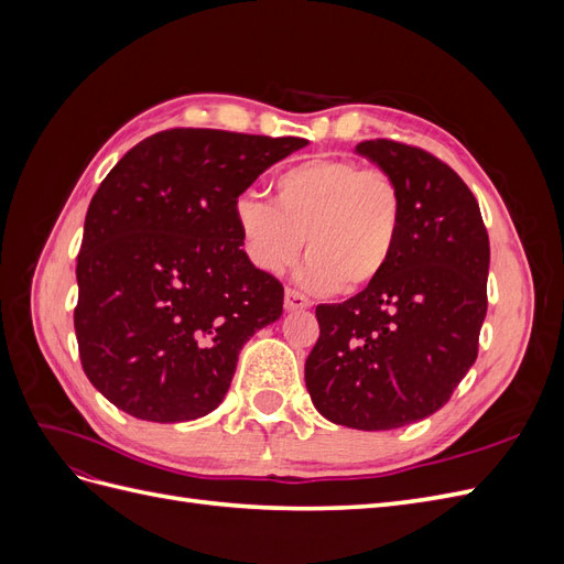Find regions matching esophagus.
<instances>
[{"label":"esophagus","mask_w":564,"mask_h":564,"mask_svg":"<svg viewBox=\"0 0 564 564\" xmlns=\"http://www.w3.org/2000/svg\"><path fill=\"white\" fill-rule=\"evenodd\" d=\"M284 308L286 311H305V308H311V301L305 299L301 292H296V289H286Z\"/></svg>","instance_id":"obj_1"}]
</instances>
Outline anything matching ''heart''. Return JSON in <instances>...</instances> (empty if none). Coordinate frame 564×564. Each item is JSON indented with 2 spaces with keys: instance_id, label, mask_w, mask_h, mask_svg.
<instances>
[{
  "instance_id": "b5f03b06",
  "label": "heart",
  "mask_w": 564,
  "mask_h": 564,
  "mask_svg": "<svg viewBox=\"0 0 564 564\" xmlns=\"http://www.w3.org/2000/svg\"><path fill=\"white\" fill-rule=\"evenodd\" d=\"M247 259L284 272L308 237L301 282L313 292H362L383 278L398 251L404 199L386 169L350 158H315L272 181V202L245 193L232 204Z\"/></svg>"
}]
</instances>
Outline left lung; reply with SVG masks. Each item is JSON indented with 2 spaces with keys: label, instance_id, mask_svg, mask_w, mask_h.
Here are the masks:
<instances>
[{
  "label": "left lung",
  "instance_id": "1",
  "mask_svg": "<svg viewBox=\"0 0 564 564\" xmlns=\"http://www.w3.org/2000/svg\"><path fill=\"white\" fill-rule=\"evenodd\" d=\"M357 152L398 181L402 232L379 282L315 308L319 338L305 386L332 423L390 431L435 414L473 367L489 237L470 187L429 150L373 139Z\"/></svg>",
  "mask_w": 564,
  "mask_h": 564
}]
</instances>
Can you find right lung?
<instances>
[{"instance_id": "obj_1", "label": "right lung", "mask_w": 564, "mask_h": 564, "mask_svg": "<svg viewBox=\"0 0 564 564\" xmlns=\"http://www.w3.org/2000/svg\"><path fill=\"white\" fill-rule=\"evenodd\" d=\"M296 135L166 129L100 183L77 253L75 334L100 395L158 423L224 402L237 355L282 315V282L242 249L232 204Z\"/></svg>"}]
</instances>
